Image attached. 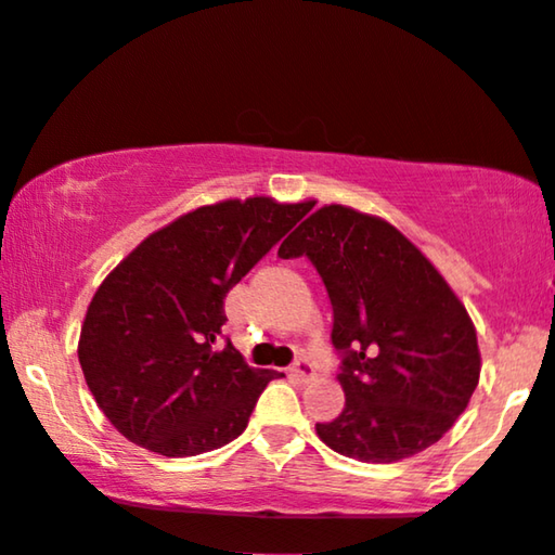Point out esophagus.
<instances>
[{
    "instance_id": "esophagus-1",
    "label": "esophagus",
    "mask_w": 555,
    "mask_h": 555,
    "mask_svg": "<svg viewBox=\"0 0 555 555\" xmlns=\"http://www.w3.org/2000/svg\"><path fill=\"white\" fill-rule=\"evenodd\" d=\"M289 375L294 380H299V383H309L317 375V371H314V363L312 360H307V358H299L297 363L292 365V371H289Z\"/></svg>"
}]
</instances>
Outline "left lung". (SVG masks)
<instances>
[{
	"label": "left lung",
	"instance_id": "left-lung-1",
	"mask_svg": "<svg viewBox=\"0 0 555 555\" xmlns=\"http://www.w3.org/2000/svg\"><path fill=\"white\" fill-rule=\"evenodd\" d=\"M279 256L314 263L335 317L345 409L317 437L371 464L437 444L467 409L482 360L467 309L434 263L398 228L345 205L312 212Z\"/></svg>",
	"mask_w": 555,
	"mask_h": 555
}]
</instances>
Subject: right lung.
<instances>
[{
	"instance_id": "1",
	"label": "right lung",
	"mask_w": 555,
	"mask_h": 555,
	"mask_svg": "<svg viewBox=\"0 0 555 555\" xmlns=\"http://www.w3.org/2000/svg\"><path fill=\"white\" fill-rule=\"evenodd\" d=\"M312 203L223 201L184 212L103 279L78 339L86 383L106 418L162 456L225 447L273 380L218 345L225 294Z\"/></svg>"
}]
</instances>
